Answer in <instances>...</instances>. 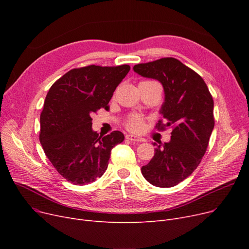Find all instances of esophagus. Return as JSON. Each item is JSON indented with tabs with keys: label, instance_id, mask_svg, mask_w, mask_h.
Instances as JSON below:
<instances>
[{
	"label": "esophagus",
	"instance_id": "esophagus-1",
	"mask_svg": "<svg viewBox=\"0 0 249 249\" xmlns=\"http://www.w3.org/2000/svg\"><path fill=\"white\" fill-rule=\"evenodd\" d=\"M125 137H126V139H128V140L136 141V142H144V141H145V139H144V138L139 137V136H136V135H132V134H127Z\"/></svg>",
	"mask_w": 249,
	"mask_h": 249
}]
</instances>
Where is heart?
I'll return each instance as SVG.
<instances>
[{"instance_id":"1","label":"heart","mask_w":249,"mask_h":249,"mask_svg":"<svg viewBox=\"0 0 249 249\" xmlns=\"http://www.w3.org/2000/svg\"><path fill=\"white\" fill-rule=\"evenodd\" d=\"M143 83H151V82L146 81V82H143ZM143 123H144V121H143V118L141 116L133 114L128 118V120L126 122V127L129 130H131V131L139 132V131H141L142 128H143Z\"/></svg>"}]
</instances>
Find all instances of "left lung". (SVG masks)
Wrapping results in <instances>:
<instances>
[{"label": "left lung", "instance_id": "obj_1", "mask_svg": "<svg viewBox=\"0 0 249 249\" xmlns=\"http://www.w3.org/2000/svg\"><path fill=\"white\" fill-rule=\"evenodd\" d=\"M133 70L161 83L164 122L160 120L156 128H173L171 141L153 143L154 156L141 173L151 185L171 188L191 176L203 159L215 124L214 101L201 75L177 58L139 63Z\"/></svg>", "mask_w": 249, "mask_h": 249}]
</instances>
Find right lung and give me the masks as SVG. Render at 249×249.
I'll return each mask as SVG.
<instances>
[{"mask_svg":"<svg viewBox=\"0 0 249 249\" xmlns=\"http://www.w3.org/2000/svg\"><path fill=\"white\" fill-rule=\"evenodd\" d=\"M129 71L128 64L73 69L48 90L39 140L58 174L73 185L84 186L101 178L112 148L124 140L120 131L106 136L93 131L90 114L109 109L114 90Z\"/></svg>","mask_w":249,"mask_h":249,"instance_id":"1","label":"right lung"}]
</instances>
